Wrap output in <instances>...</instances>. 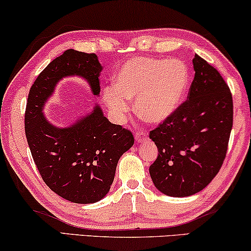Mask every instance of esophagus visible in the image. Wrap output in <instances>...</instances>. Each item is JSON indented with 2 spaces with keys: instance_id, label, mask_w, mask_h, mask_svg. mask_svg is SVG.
<instances>
[{
  "instance_id": "34e87169",
  "label": "esophagus",
  "mask_w": 251,
  "mask_h": 251,
  "mask_svg": "<svg viewBox=\"0 0 251 251\" xmlns=\"http://www.w3.org/2000/svg\"><path fill=\"white\" fill-rule=\"evenodd\" d=\"M135 138H136V142H137V143L144 142V140L147 139V133H146L145 131H144V130H139V131L136 132Z\"/></svg>"
}]
</instances>
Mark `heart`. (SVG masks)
Listing matches in <instances>:
<instances>
[{"instance_id":"heart-1","label":"heart","mask_w":251,"mask_h":251,"mask_svg":"<svg viewBox=\"0 0 251 251\" xmlns=\"http://www.w3.org/2000/svg\"><path fill=\"white\" fill-rule=\"evenodd\" d=\"M190 75L179 60L136 57L123 65L116 84L104 89V100L116 119L129 109V99L136 100V112L149 122H161L174 113L186 91Z\"/></svg>"}]
</instances>
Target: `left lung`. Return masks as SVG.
Segmentation results:
<instances>
[{"label":"left lung","mask_w":251,"mask_h":251,"mask_svg":"<svg viewBox=\"0 0 251 251\" xmlns=\"http://www.w3.org/2000/svg\"><path fill=\"white\" fill-rule=\"evenodd\" d=\"M187 99L150 131L159 151L150 175L160 192L183 198L203 190L224 162L233 126L228 85L214 66L195 54Z\"/></svg>","instance_id":"8db88e82"}]
</instances>
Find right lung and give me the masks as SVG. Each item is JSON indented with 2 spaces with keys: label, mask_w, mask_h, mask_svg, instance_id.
Wrapping results in <instances>:
<instances>
[{
  "label": "right lung",
  "mask_w": 251,
  "mask_h": 251,
  "mask_svg": "<svg viewBox=\"0 0 251 251\" xmlns=\"http://www.w3.org/2000/svg\"><path fill=\"white\" fill-rule=\"evenodd\" d=\"M101 65L96 53L70 49L41 72L30 88L25 111V133L33 160L47 186L74 203H95L108 193L119 159L133 145L130 130L113 125L99 106L68 128L44 118V102L57 82L78 75L100 92Z\"/></svg>",
  "instance_id": "add662e5"
}]
</instances>
